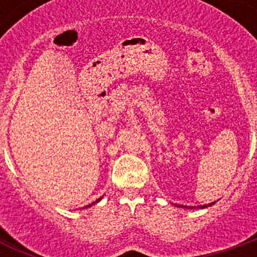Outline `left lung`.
Masks as SVG:
<instances>
[{
    "label": "left lung",
    "instance_id": "obj_1",
    "mask_svg": "<svg viewBox=\"0 0 257 257\" xmlns=\"http://www.w3.org/2000/svg\"><path fill=\"white\" fill-rule=\"evenodd\" d=\"M212 205H215V202L212 203H208V205H203V206H199V207H194V206H178V207H183V208H206V207H211Z\"/></svg>",
    "mask_w": 257,
    "mask_h": 257
}]
</instances>
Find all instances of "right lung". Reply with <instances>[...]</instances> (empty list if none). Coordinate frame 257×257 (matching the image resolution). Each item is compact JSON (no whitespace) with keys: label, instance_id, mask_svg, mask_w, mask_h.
Segmentation results:
<instances>
[{"label":"right lung","instance_id":"1","mask_svg":"<svg viewBox=\"0 0 257 257\" xmlns=\"http://www.w3.org/2000/svg\"><path fill=\"white\" fill-rule=\"evenodd\" d=\"M101 198H103V197H100V198H99V199H96V201H95V202H92L91 205H88V206H85V207H83V208H88V207H91V206H92V205H95V203H97V202L100 201V199H101Z\"/></svg>","mask_w":257,"mask_h":257}]
</instances>
